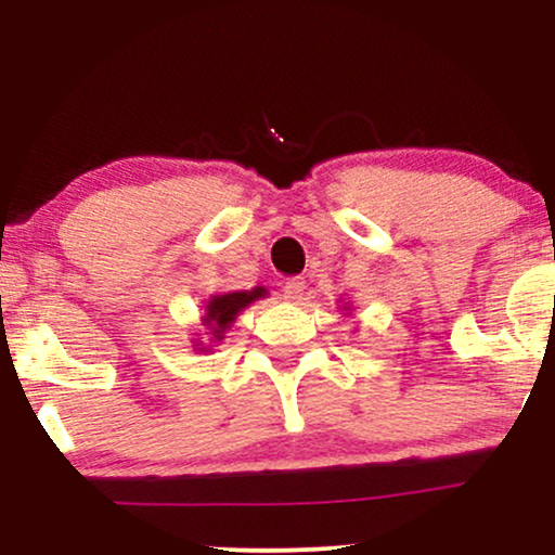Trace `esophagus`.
<instances>
[{
	"label": "esophagus",
	"instance_id": "esophagus-1",
	"mask_svg": "<svg viewBox=\"0 0 555 555\" xmlns=\"http://www.w3.org/2000/svg\"><path fill=\"white\" fill-rule=\"evenodd\" d=\"M283 293H285V298L293 300V302L302 300V295H306V280H302V278H291L285 283Z\"/></svg>",
	"mask_w": 555,
	"mask_h": 555
}]
</instances>
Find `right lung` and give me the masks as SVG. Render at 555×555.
Here are the masks:
<instances>
[{
	"mask_svg": "<svg viewBox=\"0 0 555 555\" xmlns=\"http://www.w3.org/2000/svg\"><path fill=\"white\" fill-rule=\"evenodd\" d=\"M268 295L264 287H253V291H234V293H224V295H211L207 300V306H204V318H202V325L209 331V340L211 344H217V340L224 338V333L230 325L234 323V318L240 315V310H245L249 302L260 300ZM199 346V344H196ZM209 346L199 348V351H207Z\"/></svg>",
	"mask_w": 555,
	"mask_h": 555,
	"instance_id": "right-lung-1",
	"label": "right lung"
}]
</instances>
